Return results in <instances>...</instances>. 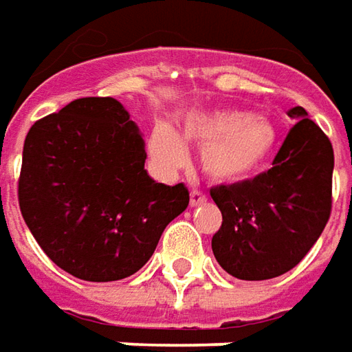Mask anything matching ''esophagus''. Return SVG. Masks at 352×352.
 Wrapping results in <instances>:
<instances>
[{
	"mask_svg": "<svg viewBox=\"0 0 352 352\" xmlns=\"http://www.w3.org/2000/svg\"><path fill=\"white\" fill-rule=\"evenodd\" d=\"M206 199H208V197H206V194H204V192H199V190H192V192H190V206H192V208L201 206Z\"/></svg>",
	"mask_w": 352,
	"mask_h": 352,
	"instance_id": "1",
	"label": "esophagus"
}]
</instances>
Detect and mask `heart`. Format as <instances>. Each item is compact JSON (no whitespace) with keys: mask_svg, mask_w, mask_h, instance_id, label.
I'll list each match as a JSON object with an SVG mask.
<instances>
[{"mask_svg":"<svg viewBox=\"0 0 352 352\" xmlns=\"http://www.w3.org/2000/svg\"><path fill=\"white\" fill-rule=\"evenodd\" d=\"M276 141V129L266 117L217 109L190 113L182 121L180 137L156 127L148 148L158 166L172 170L186 162L184 142H190L201 148V168L213 182L243 184L268 166Z\"/></svg>","mask_w":352,"mask_h":352,"instance_id":"obj_1","label":"heart"}]
</instances>
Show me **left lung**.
Returning <instances> with one entry per match:
<instances>
[{
  "mask_svg": "<svg viewBox=\"0 0 352 352\" xmlns=\"http://www.w3.org/2000/svg\"><path fill=\"white\" fill-rule=\"evenodd\" d=\"M288 116V131L272 168L249 182L213 186L223 223L211 249L225 272L239 280H268L304 258L331 215L333 146L304 107Z\"/></svg>",
  "mask_w": 352,
  "mask_h": 352,
  "instance_id": "8db88e82",
  "label": "left lung"
}]
</instances>
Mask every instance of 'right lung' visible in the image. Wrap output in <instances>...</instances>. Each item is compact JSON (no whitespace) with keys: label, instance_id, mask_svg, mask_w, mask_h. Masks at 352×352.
<instances>
[{"label":"right lung","instance_id":"right-lung-1","mask_svg":"<svg viewBox=\"0 0 352 352\" xmlns=\"http://www.w3.org/2000/svg\"><path fill=\"white\" fill-rule=\"evenodd\" d=\"M144 160L141 133L113 98H80L29 129L17 197L52 263L88 282L141 270L190 204L184 184L155 182Z\"/></svg>","mask_w":352,"mask_h":352}]
</instances>
